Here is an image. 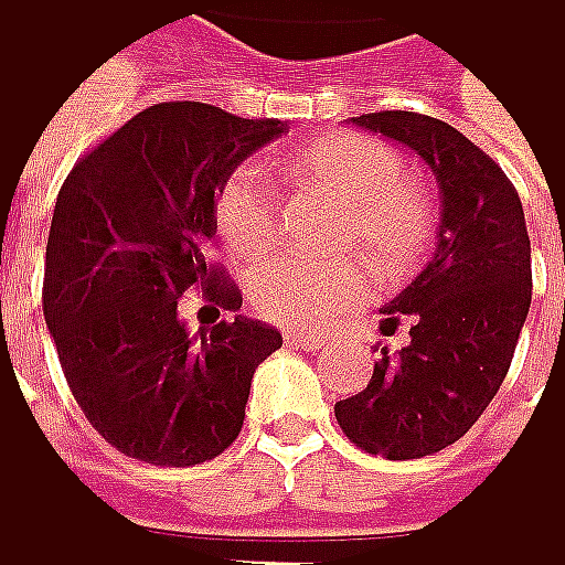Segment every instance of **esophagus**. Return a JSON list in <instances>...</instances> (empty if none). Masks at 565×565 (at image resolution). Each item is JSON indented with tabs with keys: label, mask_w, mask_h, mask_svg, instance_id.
Segmentation results:
<instances>
[{
	"label": "esophagus",
	"mask_w": 565,
	"mask_h": 565,
	"mask_svg": "<svg viewBox=\"0 0 565 565\" xmlns=\"http://www.w3.org/2000/svg\"><path fill=\"white\" fill-rule=\"evenodd\" d=\"M285 341L291 344V348H321L328 338L324 334H315V331H285Z\"/></svg>",
	"instance_id": "obj_1"
}]
</instances>
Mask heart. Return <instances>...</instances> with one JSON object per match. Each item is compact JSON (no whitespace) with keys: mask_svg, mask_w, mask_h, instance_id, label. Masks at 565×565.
<instances>
[{"mask_svg":"<svg viewBox=\"0 0 565 565\" xmlns=\"http://www.w3.org/2000/svg\"><path fill=\"white\" fill-rule=\"evenodd\" d=\"M295 177L338 204V244H358L379 274L418 260L431 211L422 186L405 177L402 157L375 137L334 130L295 153ZM280 196L264 163L244 160L217 193V231L234 254H257L277 237ZM369 270L354 257L270 254L247 270L250 308L277 324H321L365 301Z\"/></svg>","mask_w":565,"mask_h":565,"instance_id":"b5f03b06","label":"heart"}]
</instances>
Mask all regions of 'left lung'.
I'll return each mask as SVG.
<instances>
[{
  "label": "left lung",
  "mask_w": 565,
  "mask_h": 565,
  "mask_svg": "<svg viewBox=\"0 0 565 565\" xmlns=\"http://www.w3.org/2000/svg\"><path fill=\"white\" fill-rule=\"evenodd\" d=\"M351 124L425 160L441 221L431 260L382 311L385 334L408 321V344L382 348L369 388L341 398L334 418L358 449L422 459L479 422L512 365L533 301L526 217L502 167L441 119L382 109Z\"/></svg>",
  "instance_id": "obj_1"
}]
</instances>
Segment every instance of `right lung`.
<instances>
[{
    "mask_svg": "<svg viewBox=\"0 0 565 565\" xmlns=\"http://www.w3.org/2000/svg\"><path fill=\"white\" fill-rule=\"evenodd\" d=\"M288 130L207 103H157L70 170L53 211L43 315L63 375L116 452L200 466L241 435L250 379L280 331L244 315L196 338L177 298L241 311L207 264L217 193L234 167Z\"/></svg>",
    "mask_w": 565,
    "mask_h": 565,
    "instance_id": "add662e5",
    "label": "right lung"
}]
</instances>
